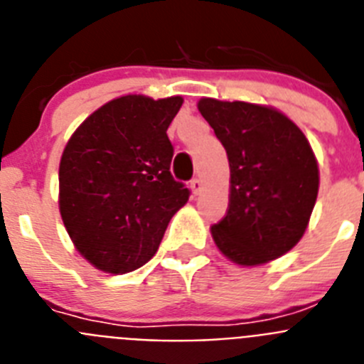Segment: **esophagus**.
I'll list each match as a JSON object with an SVG mask.
<instances>
[{
	"instance_id": "obj_1",
	"label": "esophagus",
	"mask_w": 364,
	"mask_h": 364,
	"mask_svg": "<svg viewBox=\"0 0 364 364\" xmlns=\"http://www.w3.org/2000/svg\"><path fill=\"white\" fill-rule=\"evenodd\" d=\"M189 186H191L193 195H200V191H202V180L200 178H193L191 182H189Z\"/></svg>"
}]
</instances>
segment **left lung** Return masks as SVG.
Instances as JSON below:
<instances>
[{
    "label": "left lung",
    "instance_id": "8db88e82",
    "mask_svg": "<svg viewBox=\"0 0 364 364\" xmlns=\"http://www.w3.org/2000/svg\"><path fill=\"white\" fill-rule=\"evenodd\" d=\"M198 111L230 160V210L211 226L215 244L242 266L284 255L304 235L319 191L306 136L272 107L202 98Z\"/></svg>",
    "mask_w": 364,
    "mask_h": 364
}]
</instances>
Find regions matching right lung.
<instances>
[{
    "mask_svg": "<svg viewBox=\"0 0 364 364\" xmlns=\"http://www.w3.org/2000/svg\"><path fill=\"white\" fill-rule=\"evenodd\" d=\"M182 98L122 96L74 131L60 162V213L74 246L107 273L140 268L188 202L167 127Z\"/></svg>",
    "mask_w": 364,
    "mask_h": 364,
    "instance_id": "right-lung-1",
    "label": "right lung"
}]
</instances>
